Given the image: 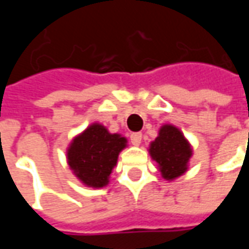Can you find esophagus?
Wrapping results in <instances>:
<instances>
[{
  "label": "esophagus",
  "mask_w": 249,
  "mask_h": 249,
  "mask_svg": "<svg viewBox=\"0 0 249 249\" xmlns=\"http://www.w3.org/2000/svg\"><path fill=\"white\" fill-rule=\"evenodd\" d=\"M130 142L135 146H139L141 144V133H132L130 135Z\"/></svg>",
  "instance_id": "obj_1"
}]
</instances>
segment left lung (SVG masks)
Instances as JSON below:
<instances>
[{
  "label": "left lung",
  "instance_id": "left-lung-1",
  "mask_svg": "<svg viewBox=\"0 0 249 249\" xmlns=\"http://www.w3.org/2000/svg\"><path fill=\"white\" fill-rule=\"evenodd\" d=\"M152 160L157 162L161 178L172 181L188 171L192 146L183 132L172 124H164L155 141L149 145Z\"/></svg>",
  "mask_w": 249,
  "mask_h": 249
}]
</instances>
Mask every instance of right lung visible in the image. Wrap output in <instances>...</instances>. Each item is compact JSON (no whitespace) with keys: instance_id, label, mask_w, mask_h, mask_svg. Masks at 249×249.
I'll use <instances>...</instances> for the list:
<instances>
[{"instance_id":"right-lung-1","label":"right lung","mask_w":249,"mask_h":249,"mask_svg":"<svg viewBox=\"0 0 249 249\" xmlns=\"http://www.w3.org/2000/svg\"><path fill=\"white\" fill-rule=\"evenodd\" d=\"M126 142L119 133H110L103 124L93 123L71 141L66 149L68 165L84 185L103 188L109 184V176Z\"/></svg>"}]
</instances>
